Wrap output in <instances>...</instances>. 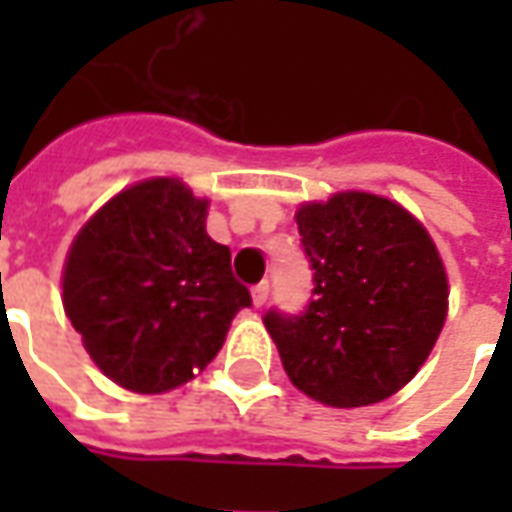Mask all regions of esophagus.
Instances as JSON below:
<instances>
[{
    "instance_id": "obj_1",
    "label": "esophagus",
    "mask_w": 512,
    "mask_h": 512,
    "mask_svg": "<svg viewBox=\"0 0 512 512\" xmlns=\"http://www.w3.org/2000/svg\"><path fill=\"white\" fill-rule=\"evenodd\" d=\"M252 301H255V307H263L268 301V282H260L252 288Z\"/></svg>"
}]
</instances>
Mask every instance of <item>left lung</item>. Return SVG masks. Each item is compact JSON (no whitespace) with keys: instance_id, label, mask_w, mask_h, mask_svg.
<instances>
[{"instance_id":"obj_1","label":"left lung","mask_w":512,"mask_h":512,"mask_svg":"<svg viewBox=\"0 0 512 512\" xmlns=\"http://www.w3.org/2000/svg\"><path fill=\"white\" fill-rule=\"evenodd\" d=\"M312 268L304 312L263 315L282 367L334 408L381 403L417 376L447 318V274L428 230L397 202L343 191L296 213Z\"/></svg>"}]
</instances>
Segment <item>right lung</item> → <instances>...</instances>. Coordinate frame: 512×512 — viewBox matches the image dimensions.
<instances>
[{
    "instance_id": "obj_1",
    "label": "right lung",
    "mask_w": 512,
    "mask_h": 512,
    "mask_svg": "<svg viewBox=\"0 0 512 512\" xmlns=\"http://www.w3.org/2000/svg\"><path fill=\"white\" fill-rule=\"evenodd\" d=\"M208 200L175 178L106 202L73 241L62 304L101 373L139 395L186 384L252 307L230 249L205 233Z\"/></svg>"
}]
</instances>
